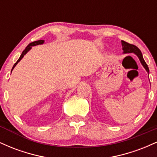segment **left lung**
<instances>
[{"mask_svg": "<svg viewBox=\"0 0 157 157\" xmlns=\"http://www.w3.org/2000/svg\"><path fill=\"white\" fill-rule=\"evenodd\" d=\"M122 49L124 50V53H132L133 52V53L136 54V55L138 56L139 59H140V62H141L142 66H144V68H145V69H146V71H147V73L149 74L148 66H147V65L146 64V63H145V61L144 60L143 57H142V52L140 50V48L136 47V46H134V45L130 44H128V43L125 42V41H123V40H122Z\"/></svg>", "mask_w": 157, "mask_h": 157, "instance_id": "obj_1", "label": "left lung"}]
</instances>
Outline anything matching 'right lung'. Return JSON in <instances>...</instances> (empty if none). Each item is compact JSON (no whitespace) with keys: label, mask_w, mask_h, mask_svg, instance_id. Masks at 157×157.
Segmentation results:
<instances>
[{"label":"right lung","mask_w":157,"mask_h":157,"mask_svg":"<svg viewBox=\"0 0 157 157\" xmlns=\"http://www.w3.org/2000/svg\"><path fill=\"white\" fill-rule=\"evenodd\" d=\"M44 40H40L35 41V42H32V43H31V44H29L28 46H27L26 47V48H25V49L23 50V51L22 54H21V57H19V59H18V60H17V62H16L15 63V65H14V66H13V67H12V69H13V68H15V66H16V65L17 64V63H18L19 61L21 60V59L23 58V56H24L25 55H26V54L27 53V52H28V51H29V50H30V48H32V46H36V45L43 44H44Z\"/></svg>","instance_id":"1"}]
</instances>
